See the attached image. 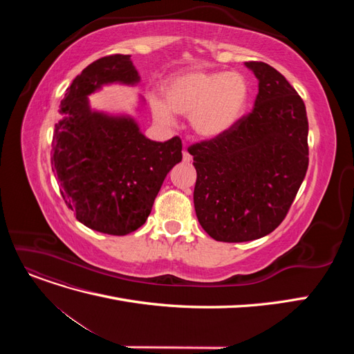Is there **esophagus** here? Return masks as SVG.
<instances>
[{"label":"esophagus","mask_w":354,"mask_h":354,"mask_svg":"<svg viewBox=\"0 0 354 354\" xmlns=\"http://www.w3.org/2000/svg\"><path fill=\"white\" fill-rule=\"evenodd\" d=\"M183 160H185V162H190V160H192V156H190V153L186 151V149H183Z\"/></svg>","instance_id":"1"}]
</instances>
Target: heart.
Here are the masks:
<instances>
[{
  "label": "heart",
  "mask_w": 354,
  "mask_h": 354,
  "mask_svg": "<svg viewBox=\"0 0 354 354\" xmlns=\"http://www.w3.org/2000/svg\"><path fill=\"white\" fill-rule=\"evenodd\" d=\"M248 82L239 73L186 69L162 84L164 102L151 97L153 118L162 125L174 113L189 115L190 127L202 137H217L236 122L248 102Z\"/></svg>",
  "instance_id": "1"
}]
</instances>
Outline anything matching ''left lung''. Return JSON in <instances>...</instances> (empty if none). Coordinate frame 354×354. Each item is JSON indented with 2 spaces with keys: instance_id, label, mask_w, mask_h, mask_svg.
<instances>
[{
  "instance_id": "left-lung-1",
  "label": "left lung",
  "mask_w": 354,
  "mask_h": 354,
  "mask_svg": "<svg viewBox=\"0 0 354 354\" xmlns=\"http://www.w3.org/2000/svg\"><path fill=\"white\" fill-rule=\"evenodd\" d=\"M245 65L259 78L252 111L226 133L187 147L196 169V217L220 242L272 233L286 217L308 167L303 99L267 63Z\"/></svg>"
}]
</instances>
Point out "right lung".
Returning a JSON list of instances; mask_svg holds the SVG:
<instances>
[{
    "instance_id": "obj_1",
    "label": "right lung",
    "mask_w": 354,
    "mask_h": 354,
    "mask_svg": "<svg viewBox=\"0 0 354 354\" xmlns=\"http://www.w3.org/2000/svg\"><path fill=\"white\" fill-rule=\"evenodd\" d=\"M128 55L104 56L66 88L51 143V167L63 201L95 232L124 236L142 227L169 169L178 164L180 137L160 143L138 131L131 118L88 108L87 95L108 82H138Z\"/></svg>"
}]
</instances>
